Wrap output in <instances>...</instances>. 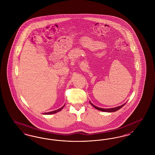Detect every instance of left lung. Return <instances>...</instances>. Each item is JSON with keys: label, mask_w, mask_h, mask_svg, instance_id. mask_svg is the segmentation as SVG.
Listing matches in <instances>:
<instances>
[{"label": "left lung", "mask_w": 155, "mask_h": 155, "mask_svg": "<svg viewBox=\"0 0 155 155\" xmlns=\"http://www.w3.org/2000/svg\"><path fill=\"white\" fill-rule=\"evenodd\" d=\"M89 103H90V104H91L94 107H95V109H96L97 110L102 111H105V112H114V111H117L118 110H119L120 109H121L122 107H123L125 104V103H124V104H122V105H121V106H118V107H113V108H110V109H103V108L98 107H97L96 106L94 105L91 102H89Z\"/></svg>", "instance_id": "8db88e82"}]
</instances>
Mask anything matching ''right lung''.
Instances as JSON below:
<instances>
[{"label":"right lung","instance_id":"right-lung-1","mask_svg":"<svg viewBox=\"0 0 155 155\" xmlns=\"http://www.w3.org/2000/svg\"><path fill=\"white\" fill-rule=\"evenodd\" d=\"M64 105L63 107H61V108H60L59 109H58V110H56L52 111H50V112H48V113H44V114H52L56 113H57V112H59V111L61 110L64 107Z\"/></svg>","mask_w":155,"mask_h":155}]
</instances>
